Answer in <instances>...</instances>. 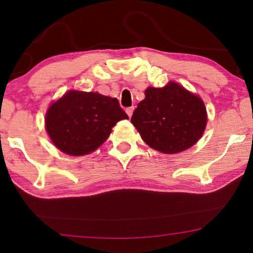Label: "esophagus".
<instances>
[{
    "label": "esophagus",
    "instance_id": "esophagus-1",
    "mask_svg": "<svg viewBox=\"0 0 253 253\" xmlns=\"http://www.w3.org/2000/svg\"><path fill=\"white\" fill-rule=\"evenodd\" d=\"M133 109H134V107H133V106H132V107H129V108H126V114H127V116L131 117V115H132V113H133Z\"/></svg>",
    "mask_w": 253,
    "mask_h": 253
}]
</instances>
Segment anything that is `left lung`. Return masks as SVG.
<instances>
[{"label": "left lung", "instance_id": "8db88e82", "mask_svg": "<svg viewBox=\"0 0 253 253\" xmlns=\"http://www.w3.org/2000/svg\"><path fill=\"white\" fill-rule=\"evenodd\" d=\"M206 121L202 99L174 82L162 88L148 87L131 117L145 143L166 154L195 145L205 130Z\"/></svg>", "mask_w": 253, "mask_h": 253}]
</instances>
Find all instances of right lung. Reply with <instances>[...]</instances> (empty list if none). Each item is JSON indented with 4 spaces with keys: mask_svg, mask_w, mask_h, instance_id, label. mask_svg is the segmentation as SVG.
Returning <instances> with one entry per match:
<instances>
[{
    "mask_svg": "<svg viewBox=\"0 0 253 253\" xmlns=\"http://www.w3.org/2000/svg\"><path fill=\"white\" fill-rule=\"evenodd\" d=\"M129 119L115 98L70 91L48 108L46 129L55 146L69 155H85L102 145L121 120Z\"/></svg>",
    "mask_w": 253,
    "mask_h": 253,
    "instance_id": "obj_1",
    "label": "right lung"
}]
</instances>
